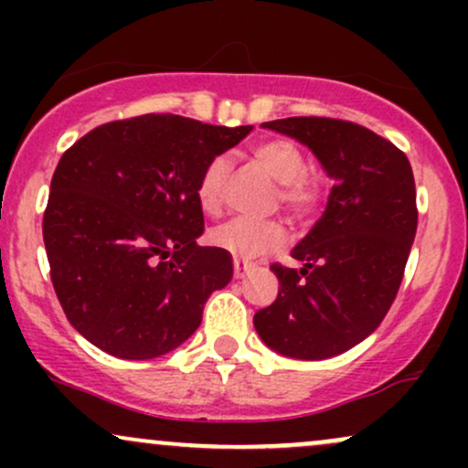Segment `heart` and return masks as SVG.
<instances>
[{"label": "heart", "mask_w": 468, "mask_h": 468, "mask_svg": "<svg viewBox=\"0 0 468 468\" xmlns=\"http://www.w3.org/2000/svg\"><path fill=\"white\" fill-rule=\"evenodd\" d=\"M288 197H290V204H292V207L302 208V211H314V208L319 207L324 193H321L319 182L303 180V182H299V185H294L292 189H290Z\"/></svg>", "instance_id": "obj_1"}]
</instances>
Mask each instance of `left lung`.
Returning a JSON list of instances; mask_svg holds the SVG:
<instances>
[{
  "mask_svg": "<svg viewBox=\"0 0 468 468\" xmlns=\"http://www.w3.org/2000/svg\"><path fill=\"white\" fill-rule=\"evenodd\" d=\"M227 127L178 114L105 122L58 160L44 213L50 279L68 321L112 356L147 361L185 343L233 277L202 246L200 191Z\"/></svg>",
  "mask_w": 468,
  "mask_h": 468,
  "instance_id": "8db88e82",
  "label": "left lung"
}]
</instances>
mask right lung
<instances>
[{"instance_id":"obj_1","label":"right lung","mask_w":468,"mask_h":468,"mask_svg":"<svg viewBox=\"0 0 468 468\" xmlns=\"http://www.w3.org/2000/svg\"><path fill=\"white\" fill-rule=\"evenodd\" d=\"M313 149L332 189L324 216L275 264L277 299L255 313L271 350L319 361L367 338L394 303L418 227L411 165L356 122L294 116L264 122Z\"/></svg>"}]
</instances>
